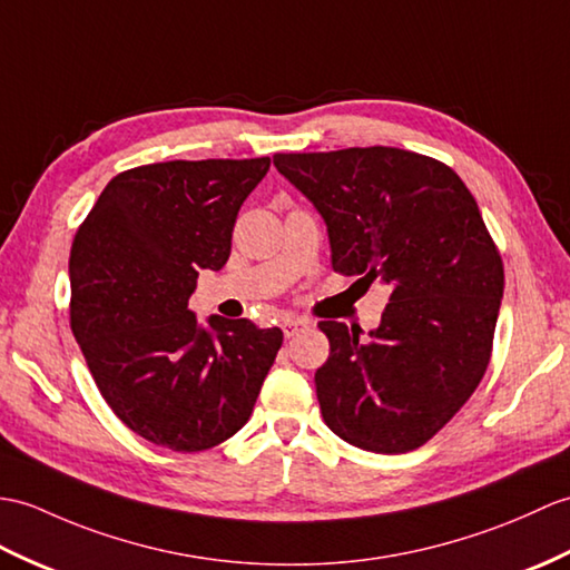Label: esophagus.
I'll list each match as a JSON object with an SVG mask.
<instances>
[{
  "label": "esophagus",
  "mask_w": 570,
  "mask_h": 570,
  "mask_svg": "<svg viewBox=\"0 0 570 570\" xmlns=\"http://www.w3.org/2000/svg\"><path fill=\"white\" fill-rule=\"evenodd\" d=\"M313 323L306 321V317H286V321L282 323V330L286 337H296L298 333H303V330H308Z\"/></svg>",
  "instance_id": "esophagus-1"
}]
</instances>
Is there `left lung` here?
I'll return each instance as SVG.
<instances>
[{"label": "left lung", "instance_id": "8db88e82", "mask_svg": "<svg viewBox=\"0 0 570 570\" xmlns=\"http://www.w3.org/2000/svg\"><path fill=\"white\" fill-rule=\"evenodd\" d=\"M274 167L323 216L333 269L391 286L381 325L323 321L325 425L376 454L440 432L491 362L505 286L479 204L452 167L401 148L282 153Z\"/></svg>", "mask_w": 570, "mask_h": 570}]
</instances>
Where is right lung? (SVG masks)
Returning <instances> with one entry per match:
<instances>
[{
    "label": "right lung",
    "mask_w": 570,
    "mask_h": 570,
    "mask_svg": "<svg viewBox=\"0 0 570 570\" xmlns=\"http://www.w3.org/2000/svg\"><path fill=\"white\" fill-rule=\"evenodd\" d=\"M255 160H171L116 175L70 249V325L104 401L171 452H204L253 415L279 327L189 311L198 269L230 257L233 225L269 171Z\"/></svg>",
    "instance_id": "right-lung-1"
}]
</instances>
